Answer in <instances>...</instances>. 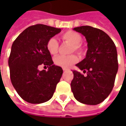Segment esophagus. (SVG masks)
Masks as SVG:
<instances>
[{
    "label": "esophagus",
    "instance_id": "1",
    "mask_svg": "<svg viewBox=\"0 0 126 126\" xmlns=\"http://www.w3.org/2000/svg\"><path fill=\"white\" fill-rule=\"evenodd\" d=\"M69 69H66V68H63V71H68Z\"/></svg>",
    "mask_w": 126,
    "mask_h": 126
}]
</instances>
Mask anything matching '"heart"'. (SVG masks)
Here are the masks:
<instances>
[{
	"mask_svg": "<svg viewBox=\"0 0 126 126\" xmlns=\"http://www.w3.org/2000/svg\"><path fill=\"white\" fill-rule=\"evenodd\" d=\"M62 38L64 41L68 42L72 46L71 47V52L76 51L79 52L80 50V43L82 41V38L80 34L73 31H68L64 33L62 35ZM58 41L55 38H50L46 43V47L47 51L51 55H55L58 51ZM79 60L78 57L76 55H57L54 59V62L56 65L60 66L63 68H69L74 64L76 63Z\"/></svg>",
	"mask_w": 126,
	"mask_h": 126,
	"instance_id": "obj_1",
	"label": "heart"
}]
</instances>
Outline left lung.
I'll return each mask as SVG.
<instances>
[{
	"label": "left lung",
	"mask_w": 126,
	"mask_h": 126,
	"mask_svg": "<svg viewBox=\"0 0 126 126\" xmlns=\"http://www.w3.org/2000/svg\"><path fill=\"white\" fill-rule=\"evenodd\" d=\"M74 30L83 34L88 43L85 58L76 64L87 75L74 71L71 90L80 103L96 105L113 89L119 67L116 47L111 38L99 29L82 26Z\"/></svg>",
	"instance_id": "obj_1"
}]
</instances>
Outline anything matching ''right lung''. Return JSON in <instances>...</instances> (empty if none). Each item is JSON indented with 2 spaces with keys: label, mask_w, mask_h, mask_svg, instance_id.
<instances>
[{
  "label": "right lung",
  "mask_w": 126,
  "mask_h": 126,
  "mask_svg": "<svg viewBox=\"0 0 126 126\" xmlns=\"http://www.w3.org/2000/svg\"><path fill=\"white\" fill-rule=\"evenodd\" d=\"M61 32V29L44 24L27 28L12 43L8 60L10 80L18 94L32 104L50 99L60 82L63 70L53 64L47 41ZM43 64L47 71H39Z\"/></svg>",
  "instance_id": "right-lung-1"
}]
</instances>
